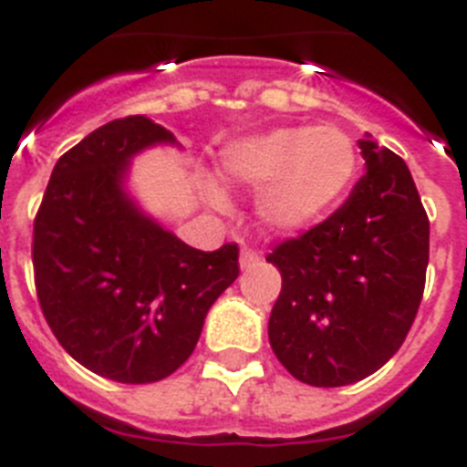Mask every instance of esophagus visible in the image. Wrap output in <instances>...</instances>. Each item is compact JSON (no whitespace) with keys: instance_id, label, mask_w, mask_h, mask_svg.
<instances>
[{"instance_id":"obj_1","label":"esophagus","mask_w":467,"mask_h":467,"mask_svg":"<svg viewBox=\"0 0 467 467\" xmlns=\"http://www.w3.org/2000/svg\"><path fill=\"white\" fill-rule=\"evenodd\" d=\"M261 263V254L254 249H244L242 251V256H239V267L242 270H249V267H256Z\"/></svg>"}]
</instances>
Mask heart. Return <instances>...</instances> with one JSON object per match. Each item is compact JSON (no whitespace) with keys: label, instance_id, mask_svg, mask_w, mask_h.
Instances as JSON below:
<instances>
[{"label":"heart","instance_id":"b5f03b06","mask_svg":"<svg viewBox=\"0 0 467 467\" xmlns=\"http://www.w3.org/2000/svg\"><path fill=\"white\" fill-rule=\"evenodd\" d=\"M357 169L355 140L338 127L273 129L223 152V176L234 185L265 188L258 209L282 233L307 228L336 209L350 192Z\"/></svg>","mask_w":467,"mask_h":467}]
</instances>
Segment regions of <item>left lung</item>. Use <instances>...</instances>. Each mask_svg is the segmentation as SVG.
Masks as SVG:
<instances>
[{"label":"left lung","instance_id":"left-lung-1","mask_svg":"<svg viewBox=\"0 0 467 467\" xmlns=\"http://www.w3.org/2000/svg\"><path fill=\"white\" fill-rule=\"evenodd\" d=\"M346 204L267 254L282 291L267 336L301 383L338 388L379 371L407 338L425 289L430 221L409 166L376 138Z\"/></svg>","mask_w":467,"mask_h":467}]
</instances>
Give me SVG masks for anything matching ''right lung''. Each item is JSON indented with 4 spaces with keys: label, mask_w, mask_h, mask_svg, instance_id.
<instances>
[{
    "label": "right lung",
    "mask_w": 467,
    "mask_h": 467,
    "mask_svg": "<svg viewBox=\"0 0 467 467\" xmlns=\"http://www.w3.org/2000/svg\"><path fill=\"white\" fill-rule=\"evenodd\" d=\"M171 143L148 117L112 119L56 161L35 216L39 307L93 374L143 385L192 355L209 307L239 275V246L200 251L131 204L121 181L138 150Z\"/></svg>",
    "instance_id": "obj_1"
}]
</instances>
